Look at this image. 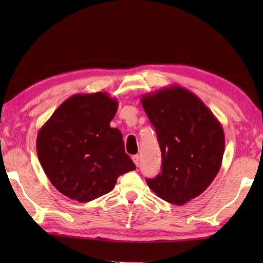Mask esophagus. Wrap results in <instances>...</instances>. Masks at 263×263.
<instances>
[{"mask_svg": "<svg viewBox=\"0 0 263 263\" xmlns=\"http://www.w3.org/2000/svg\"><path fill=\"white\" fill-rule=\"evenodd\" d=\"M132 160H133V163H135V165L138 167L139 164H140V156H139V155L132 156Z\"/></svg>", "mask_w": 263, "mask_h": 263, "instance_id": "1", "label": "esophagus"}]
</instances>
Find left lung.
Instances as JSON below:
<instances>
[{
	"label": "left lung",
	"mask_w": 263,
	"mask_h": 263,
	"mask_svg": "<svg viewBox=\"0 0 263 263\" xmlns=\"http://www.w3.org/2000/svg\"><path fill=\"white\" fill-rule=\"evenodd\" d=\"M142 107L155 126L161 172L148 186L167 202L182 205L215 180L225 152L220 122L197 95L173 85L142 95Z\"/></svg>",
	"instance_id": "obj_1"
}]
</instances>
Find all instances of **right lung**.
<instances>
[{
    "mask_svg": "<svg viewBox=\"0 0 263 263\" xmlns=\"http://www.w3.org/2000/svg\"><path fill=\"white\" fill-rule=\"evenodd\" d=\"M119 103L107 92L77 93L61 104L38 131L39 163L59 192L89 202L136 170L119 128L110 127Z\"/></svg>",
    "mask_w": 263,
    "mask_h": 263,
    "instance_id": "obj_1",
    "label": "right lung"
}]
</instances>
